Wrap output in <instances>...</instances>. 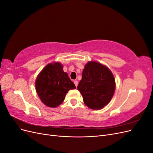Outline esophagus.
<instances>
[{
	"instance_id": "esophagus-1",
	"label": "esophagus",
	"mask_w": 153,
	"mask_h": 153,
	"mask_svg": "<svg viewBox=\"0 0 153 153\" xmlns=\"http://www.w3.org/2000/svg\"><path fill=\"white\" fill-rule=\"evenodd\" d=\"M74 84H75V85L76 87H77V86H78V81H77V80H75V81H74Z\"/></svg>"
}]
</instances>
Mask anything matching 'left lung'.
<instances>
[{
    "label": "left lung",
    "mask_w": 153,
    "mask_h": 153,
    "mask_svg": "<svg viewBox=\"0 0 153 153\" xmlns=\"http://www.w3.org/2000/svg\"><path fill=\"white\" fill-rule=\"evenodd\" d=\"M77 89L88 107L101 109L112 98L115 89V78L107 67L91 61L85 64Z\"/></svg>",
    "instance_id": "1"
}]
</instances>
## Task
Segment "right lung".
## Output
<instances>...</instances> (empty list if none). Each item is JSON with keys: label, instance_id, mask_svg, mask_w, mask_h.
I'll list each match as a JSON object with an SVG mask.
<instances>
[{"label": "right lung", "instance_id": "obj_1", "mask_svg": "<svg viewBox=\"0 0 153 153\" xmlns=\"http://www.w3.org/2000/svg\"><path fill=\"white\" fill-rule=\"evenodd\" d=\"M35 85L41 101L52 108L63 102L69 90L76 89L68 73L64 72L62 64L57 62L50 63L42 69L36 78Z\"/></svg>", "mask_w": 153, "mask_h": 153}]
</instances>
